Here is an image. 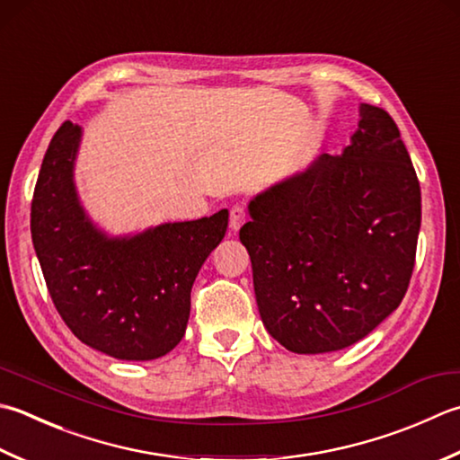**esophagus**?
<instances>
[{
	"mask_svg": "<svg viewBox=\"0 0 460 460\" xmlns=\"http://www.w3.org/2000/svg\"><path fill=\"white\" fill-rule=\"evenodd\" d=\"M247 221V211H245V207H241V205H235L231 209V213H229V227H231V231H239L241 229V225Z\"/></svg>",
	"mask_w": 460,
	"mask_h": 460,
	"instance_id": "1",
	"label": "esophagus"
}]
</instances>
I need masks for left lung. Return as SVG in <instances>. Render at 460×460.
<instances>
[{
  "label": "left lung",
  "mask_w": 460,
  "mask_h": 460,
  "mask_svg": "<svg viewBox=\"0 0 460 460\" xmlns=\"http://www.w3.org/2000/svg\"><path fill=\"white\" fill-rule=\"evenodd\" d=\"M239 239L265 329L299 355L367 337L399 307L415 267L420 185L393 117L361 103L341 155L249 203Z\"/></svg>",
  "instance_id": "1"
}]
</instances>
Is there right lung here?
Masks as SVG:
<instances>
[{
  "label": "right lung",
  "instance_id": "1",
  "mask_svg": "<svg viewBox=\"0 0 460 460\" xmlns=\"http://www.w3.org/2000/svg\"><path fill=\"white\" fill-rule=\"evenodd\" d=\"M81 128L53 135L35 183L31 239L61 319L92 349L151 361L183 339L191 287L227 231L229 213L107 237L87 217L74 183Z\"/></svg>",
  "mask_w": 460,
  "mask_h": 460
}]
</instances>
